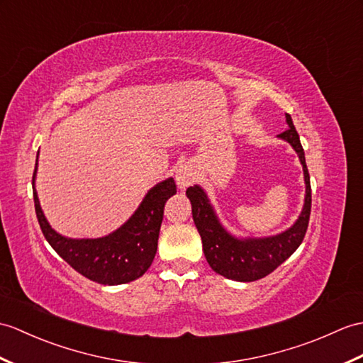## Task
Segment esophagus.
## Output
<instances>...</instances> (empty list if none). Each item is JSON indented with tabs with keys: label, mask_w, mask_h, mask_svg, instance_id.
Segmentation results:
<instances>
[{
	"label": "esophagus",
	"mask_w": 363,
	"mask_h": 363,
	"mask_svg": "<svg viewBox=\"0 0 363 363\" xmlns=\"http://www.w3.org/2000/svg\"><path fill=\"white\" fill-rule=\"evenodd\" d=\"M196 181V170L191 164H184L176 170V184L179 189H185Z\"/></svg>",
	"instance_id": "obj_1"
}]
</instances>
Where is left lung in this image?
Masks as SVG:
<instances>
[{"label":"left lung","mask_w":363,"mask_h":363,"mask_svg":"<svg viewBox=\"0 0 363 363\" xmlns=\"http://www.w3.org/2000/svg\"><path fill=\"white\" fill-rule=\"evenodd\" d=\"M289 128L278 138L289 142L297 151L305 173L306 195L298 220L274 237L266 238H237L221 225L210 201L199 185L189 187L185 195L191 202L193 221L202 240V250L210 267L216 274L235 281H255L274 272L283 261L288 259L301 244L306 235L311 215V182L305 161V151L300 143L298 133L289 114H286Z\"/></svg>","instance_id":"obj_1"}]
</instances>
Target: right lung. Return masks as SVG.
<instances>
[{
    "label": "right lung",
    "mask_w": 363,
    "mask_h": 363,
    "mask_svg": "<svg viewBox=\"0 0 363 363\" xmlns=\"http://www.w3.org/2000/svg\"><path fill=\"white\" fill-rule=\"evenodd\" d=\"M35 174L32 189L38 224L48 242L67 264L89 280L108 286L133 281L147 272L157 250L165 202L176 193L173 178L156 184L130 220L116 232L102 238L74 240L57 233L49 225L37 196Z\"/></svg>",
    "instance_id": "right-lung-1"
}]
</instances>
